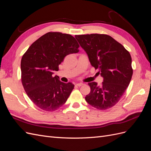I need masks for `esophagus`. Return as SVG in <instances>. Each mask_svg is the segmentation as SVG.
Wrapping results in <instances>:
<instances>
[{"mask_svg": "<svg viewBox=\"0 0 151 151\" xmlns=\"http://www.w3.org/2000/svg\"><path fill=\"white\" fill-rule=\"evenodd\" d=\"M83 85H84L83 83H77V84H76V86H79V87L82 86Z\"/></svg>", "mask_w": 151, "mask_h": 151, "instance_id": "obj_1", "label": "esophagus"}]
</instances>
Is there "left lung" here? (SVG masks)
<instances>
[{
	"instance_id": "left-lung-1",
	"label": "left lung",
	"mask_w": 151,
	"mask_h": 151,
	"mask_svg": "<svg viewBox=\"0 0 151 151\" xmlns=\"http://www.w3.org/2000/svg\"><path fill=\"white\" fill-rule=\"evenodd\" d=\"M87 53L91 64L103 77L101 86L88 83L91 92L85 97L91 106L100 110L113 107L119 101L133 74L129 51L111 36L104 34L76 35Z\"/></svg>"
}]
</instances>
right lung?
<instances>
[{
  "label": "right lung",
  "mask_w": 151,
  "mask_h": 151,
  "mask_svg": "<svg viewBox=\"0 0 151 151\" xmlns=\"http://www.w3.org/2000/svg\"><path fill=\"white\" fill-rule=\"evenodd\" d=\"M79 47L72 35L48 32L32 43L22 55L21 82L36 106L53 111L67 101L74 85L62 83L57 76L53 77V71H58L65 57L78 52Z\"/></svg>",
  "instance_id": "right-lung-1"
}]
</instances>
